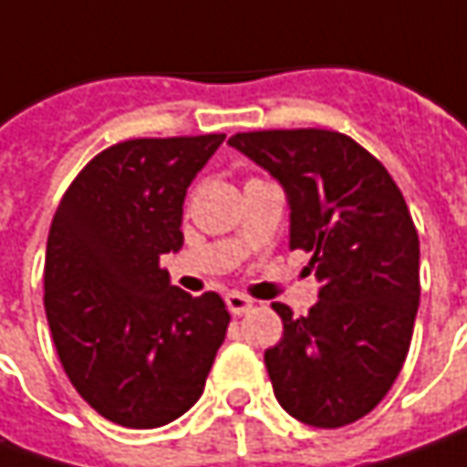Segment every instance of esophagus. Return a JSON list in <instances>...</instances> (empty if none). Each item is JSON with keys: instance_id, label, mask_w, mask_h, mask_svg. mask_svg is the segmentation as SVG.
I'll return each mask as SVG.
<instances>
[{"instance_id": "34e87169", "label": "esophagus", "mask_w": 467, "mask_h": 467, "mask_svg": "<svg viewBox=\"0 0 467 467\" xmlns=\"http://www.w3.org/2000/svg\"><path fill=\"white\" fill-rule=\"evenodd\" d=\"M224 303H227V308H230V314L233 316L248 314V311L254 308V300L245 297L243 293H227L224 295Z\"/></svg>"}]
</instances>
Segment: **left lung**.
I'll return each instance as SVG.
<instances>
[{"instance_id":"left-lung-1","label":"left lung","mask_w":467,"mask_h":467,"mask_svg":"<svg viewBox=\"0 0 467 467\" xmlns=\"http://www.w3.org/2000/svg\"><path fill=\"white\" fill-rule=\"evenodd\" d=\"M230 146L279 180L290 248L311 254L318 303L272 308L282 339L264 353L279 405L316 429L368 416L392 389L420 297L418 233L384 164L335 130L237 132Z\"/></svg>"}]
</instances>
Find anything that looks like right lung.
<instances>
[{"instance_id": "1", "label": "right lung", "mask_w": 467, "mask_h": 467, "mask_svg": "<svg viewBox=\"0 0 467 467\" xmlns=\"http://www.w3.org/2000/svg\"><path fill=\"white\" fill-rule=\"evenodd\" d=\"M224 135L132 138L80 170L51 219L44 308L62 368L99 416L156 429L203 395L230 314L159 266L182 248L188 185Z\"/></svg>"}]
</instances>
